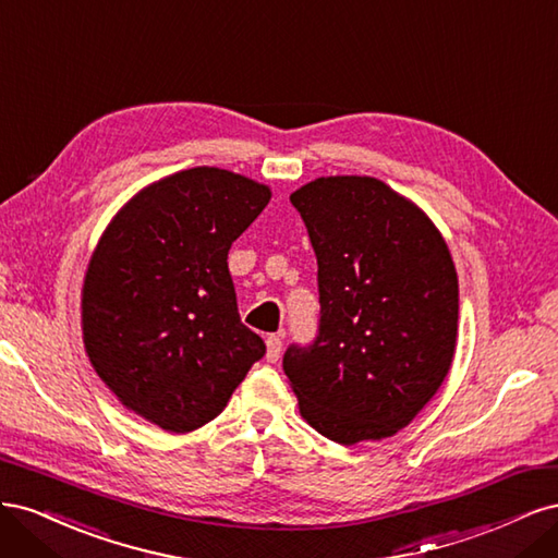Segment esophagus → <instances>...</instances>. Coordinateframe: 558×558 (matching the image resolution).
<instances>
[{"label": "esophagus", "mask_w": 558, "mask_h": 558, "mask_svg": "<svg viewBox=\"0 0 558 558\" xmlns=\"http://www.w3.org/2000/svg\"><path fill=\"white\" fill-rule=\"evenodd\" d=\"M265 347H267L265 359H267L269 363H277L279 356H281V337H279V335H269L267 340H265Z\"/></svg>", "instance_id": "esophagus-1"}]
</instances>
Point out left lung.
I'll return each instance as SVG.
<instances>
[{
	"label": "left lung",
	"mask_w": 558,
	"mask_h": 558,
	"mask_svg": "<svg viewBox=\"0 0 558 558\" xmlns=\"http://www.w3.org/2000/svg\"><path fill=\"white\" fill-rule=\"evenodd\" d=\"M318 263V337L283 373L302 418L337 445L384 440L426 408L459 337V277L440 230L375 177L291 193Z\"/></svg>",
	"instance_id": "1"
}]
</instances>
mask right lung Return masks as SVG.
I'll use <instances>...</instances> for the list:
<instances>
[{
	"label": "right lung",
	"instance_id": "obj_1",
	"mask_svg": "<svg viewBox=\"0 0 558 558\" xmlns=\"http://www.w3.org/2000/svg\"><path fill=\"white\" fill-rule=\"evenodd\" d=\"M269 197L248 177L191 167L130 197L93 251L81 289L88 359L130 412L167 433L209 424L265 356L240 320L228 251Z\"/></svg>",
	"mask_w": 558,
	"mask_h": 558
}]
</instances>
